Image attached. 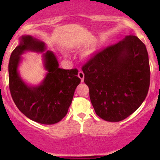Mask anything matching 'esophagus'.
Segmentation results:
<instances>
[{
	"instance_id": "esophagus-1",
	"label": "esophagus",
	"mask_w": 160,
	"mask_h": 160,
	"mask_svg": "<svg viewBox=\"0 0 160 160\" xmlns=\"http://www.w3.org/2000/svg\"><path fill=\"white\" fill-rule=\"evenodd\" d=\"M78 77L79 78L81 79V81L83 82V80H84V73H83L82 70H79L78 71Z\"/></svg>"
}]
</instances>
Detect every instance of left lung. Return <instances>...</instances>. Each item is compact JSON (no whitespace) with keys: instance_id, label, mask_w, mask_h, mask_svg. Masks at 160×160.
Segmentation results:
<instances>
[{"instance_id":"obj_1","label":"left lung","mask_w":160,"mask_h":160,"mask_svg":"<svg viewBox=\"0 0 160 160\" xmlns=\"http://www.w3.org/2000/svg\"><path fill=\"white\" fill-rule=\"evenodd\" d=\"M98 116L119 122L145 100L150 86L146 46L135 35L96 53L82 68Z\"/></svg>"}]
</instances>
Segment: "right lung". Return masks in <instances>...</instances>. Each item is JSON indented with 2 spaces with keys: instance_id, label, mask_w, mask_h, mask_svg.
I'll use <instances>...</instances> for the list:
<instances>
[{
  "instance_id": "right-lung-1",
  "label": "right lung",
  "mask_w": 160,
  "mask_h": 160,
  "mask_svg": "<svg viewBox=\"0 0 160 160\" xmlns=\"http://www.w3.org/2000/svg\"><path fill=\"white\" fill-rule=\"evenodd\" d=\"M25 52L42 53L47 73L42 82L36 86L25 83L18 70L21 55ZM8 80L11 95L20 111L32 121L46 125L57 123L66 116L76 87L81 82L78 70L59 68L54 53L46 50L43 42L30 35H22L19 45L11 53Z\"/></svg>"
}]
</instances>
